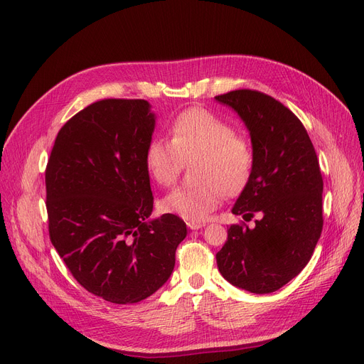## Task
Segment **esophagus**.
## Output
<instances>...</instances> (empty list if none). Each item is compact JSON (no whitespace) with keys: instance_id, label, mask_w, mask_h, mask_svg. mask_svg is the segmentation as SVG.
I'll return each mask as SVG.
<instances>
[{"instance_id":"obj_1","label":"esophagus","mask_w":364,"mask_h":364,"mask_svg":"<svg viewBox=\"0 0 364 364\" xmlns=\"http://www.w3.org/2000/svg\"><path fill=\"white\" fill-rule=\"evenodd\" d=\"M205 225V223H200V221H188L187 223V227L190 228V230H199V228H202Z\"/></svg>"}]
</instances>
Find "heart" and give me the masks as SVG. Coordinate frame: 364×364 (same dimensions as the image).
Returning a JSON list of instances; mask_svg holds the SVG:
<instances>
[{
  "instance_id": "heart-1",
  "label": "heart",
  "mask_w": 364,
  "mask_h": 364,
  "mask_svg": "<svg viewBox=\"0 0 364 364\" xmlns=\"http://www.w3.org/2000/svg\"><path fill=\"white\" fill-rule=\"evenodd\" d=\"M171 141L153 137L144 150V162L156 184L176 183L184 162L193 161L192 186H181L161 202V211L188 221L205 220L220 205L223 193H240L254 171V150L235 128L202 107L180 112L169 125Z\"/></svg>"
}]
</instances>
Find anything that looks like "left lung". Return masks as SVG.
<instances>
[{
    "instance_id": "1",
    "label": "left lung",
    "mask_w": 364,
    "mask_h": 364,
    "mask_svg": "<svg viewBox=\"0 0 364 364\" xmlns=\"http://www.w3.org/2000/svg\"><path fill=\"white\" fill-rule=\"evenodd\" d=\"M233 107L251 132L254 171L233 214L251 221L228 227L217 252L225 280L252 294H270L310 261L323 228V178L314 146L295 114L272 95L235 90L215 97Z\"/></svg>"
}]
</instances>
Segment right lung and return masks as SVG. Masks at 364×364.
<instances>
[{"instance_id":"1","label":"right lung","mask_w":364,"mask_h":364,"mask_svg":"<svg viewBox=\"0 0 364 364\" xmlns=\"http://www.w3.org/2000/svg\"><path fill=\"white\" fill-rule=\"evenodd\" d=\"M153 128L146 100L94 102L60 128L46 168L50 240L75 280L113 304L155 294L187 235L178 215L149 220Z\"/></svg>"}]
</instances>
